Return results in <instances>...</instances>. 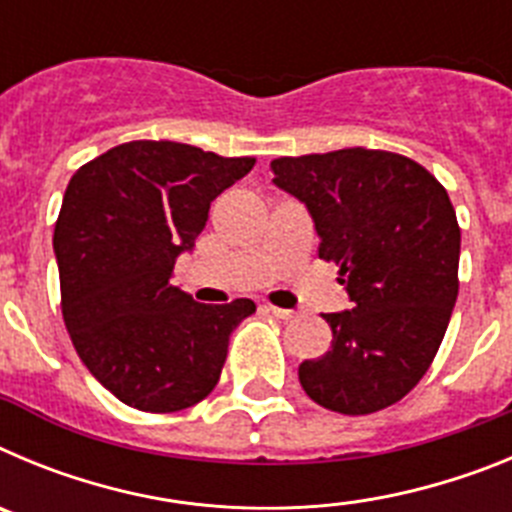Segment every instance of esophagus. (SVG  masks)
Listing matches in <instances>:
<instances>
[{
	"instance_id": "1",
	"label": "esophagus",
	"mask_w": 512,
	"mask_h": 512,
	"mask_svg": "<svg viewBox=\"0 0 512 512\" xmlns=\"http://www.w3.org/2000/svg\"><path fill=\"white\" fill-rule=\"evenodd\" d=\"M266 310L274 315V318H282V320H292L297 318V312L295 310H284V307H274V305H266Z\"/></svg>"
}]
</instances>
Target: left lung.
I'll use <instances>...</instances> for the list:
<instances>
[{"mask_svg": "<svg viewBox=\"0 0 512 512\" xmlns=\"http://www.w3.org/2000/svg\"><path fill=\"white\" fill-rule=\"evenodd\" d=\"M271 174L307 207L351 300L323 315L333 343L300 364L302 390L333 413L390 408L428 372L459 295L449 194L410 158L369 148L274 158Z\"/></svg>", "mask_w": 512, "mask_h": 512, "instance_id": "obj_1", "label": "left lung"}]
</instances>
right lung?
<instances>
[{
  "instance_id": "1",
  "label": "right lung",
  "mask_w": 512,
  "mask_h": 512,
  "mask_svg": "<svg viewBox=\"0 0 512 512\" xmlns=\"http://www.w3.org/2000/svg\"><path fill=\"white\" fill-rule=\"evenodd\" d=\"M187 143L133 140L81 166L53 233L63 320L76 354L120 402L192 408L215 390L228 336L251 300L200 305L174 287L210 202L253 169Z\"/></svg>"
}]
</instances>
